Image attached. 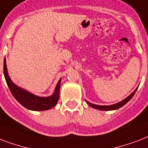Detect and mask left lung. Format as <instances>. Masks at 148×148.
<instances>
[{"instance_id": "1", "label": "left lung", "mask_w": 148, "mask_h": 148, "mask_svg": "<svg viewBox=\"0 0 148 148\" xmlns=\"http://www.w3.org/2000/svg\"><path fill=\"white\" fill-rule=\"evenodd\" d=\"M137 90V88L130 95V96H129V97H127L125 99H123V100H122V101L120 102V103H117L113 104V105H110V106H99V105L92 104L91 103H89V102L87 101L86 103L87 104H88L89 106H91V107L97 109V110H116V109L121 108V107H122L123 106H124V105H125L129 100H130V99L134 97V95L135 94V92H136Z\"/></svg>"}]
</instances>
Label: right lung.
<instances>
[{
	"instance_id": "1",
	"label": "right lung",
	"mask_w": 148,
	"mask_h": 148,
	"mask_svg": "<svg viewBox=\"0 0 148 148\" xmlns=\"http://www.w3.org/2000/svg\"><path fill=\"white\" fill-rule=\"evenodd\" d=\"M4 75L11 94L17 99V101H18V103L21 104L23 106H25V108L31 110H47L54 107L58 103L61 79L58 81L56 85L55 92L52 96L49 97H39L21 89L15 84H14V82L9 77L8 73L7 71L5 58L4 60Z\"/></svg>"
}]
</instances>
